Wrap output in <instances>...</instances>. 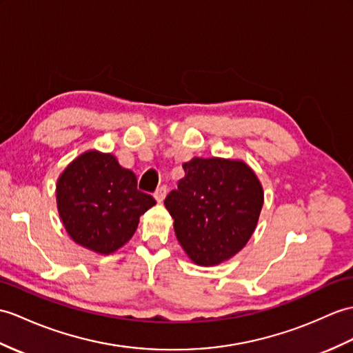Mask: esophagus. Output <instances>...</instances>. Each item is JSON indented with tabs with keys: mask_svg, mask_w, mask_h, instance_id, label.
Returning a JSON list of instances; mask_svg holds the SVG:
<instances>
[{
	"mask_svg": "<svg viewBox=\"0 0 353 353\" xmlns=\"http://www.w3.org/2000/svg\"><path fill=\"white\" fill-rule=\"evenodd\" d=\"M165 195H167V186H165V185L159 186L158 190L154 191V199H157V201H158V203L163 201V199H165Z\"/></svg>",
	"mask_w": 353,
	"mask_h": 353,
	"instance_id": "esophagus-1",
	"label": "esophagus"
}]
</instances>
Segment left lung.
<instances>
[{
  "instance_id": "1",
  "label": "left lung",
  "mask_w": 353,
  "mask_h": 353,
  "mask_svg": "<svg viewBox=\"0 0 353 353\" xmlns=\"http://www.w3.org/2000/svg\"><path fill=\"white\" fill-rule=\"evenodd\" d=\"M163 204L179 243L194 263L215 266L239 252L256 230L263 188L242 161L194 158L183 163Z\"/></svg>"
}]
</instances>
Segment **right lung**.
<instances>
[{"label":"right lung","mask_w":353,"mask_h":353,"mask_svg":"<svg viewBox=\"0 0 353 353\" xmlns=\"http://www.w3.org/2000/svg\"><path fill=\"white\" fill-rule=\"evenodd\" d=\"M138 191L137 176L111 153L88 150L57 182V208L65 232L81 247L111 254L134 236L139 216L154 206Z\"/></svg>","instance_id":"add662e5"}]
</instances>
